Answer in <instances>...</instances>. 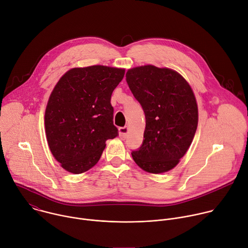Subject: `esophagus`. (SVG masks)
Instances as JSON below:
<instances>
[{"mask_svg":"<svg viewBox=\"0 0 248 248\" xmlns=\"http://www.w3.org/2000/svg\"><path fill=\"white\" fill-rule=\"evenodd\" d=\"M128 127L127 126H124V127H120L119 128V134H120V137L122 138V139H124L126 136H127V134H128Z\"/></svg>","mask_w":248,"mask_h":248,"instance_id":"34e87169","label":"esophagus"}]
</instances>
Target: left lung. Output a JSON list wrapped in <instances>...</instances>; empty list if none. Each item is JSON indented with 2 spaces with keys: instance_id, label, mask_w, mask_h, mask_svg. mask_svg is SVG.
I'll return each instance as SVG.
<instances>
[{
  "instance_id": "left-lung-1",
  "label": "left lung",
  "mask_w": 248,
  "mask_h": 248,
  "mask_svg": "<svg viewBox=\"0 0 248 248\" xmlns=\"http://www.w3.org/2000/svg\"><path fill=\"white\" fill-rule=\"evenodd\" d=\"M126 82L145 114L142 145L131 156L150 173L170 170L188 150L198 124L196 98L185 78L152 64L129 68Z\"/></svg>"
}]
</instances>
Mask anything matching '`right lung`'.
I'll use <instances>...</instances> for the list:
<instances>
[{
    "mask_svg": "<svg viewBox=\"0 0 248 248\" xmlns=\"http://www.w3.org/2000/svg\"><path fill=\"white\" fill-rule=\"evenodd\" d=\"M124 68L90 65L70 68L55 85L45 111V132L54 158L78 174L94 167L106 141L118 136L111 96Z\"/></svg>",
    "mask_w": 248,
    "mask_h": 248,
    "instance_id": "obj_1",
    "label": "right lung"
}]
</instances>
